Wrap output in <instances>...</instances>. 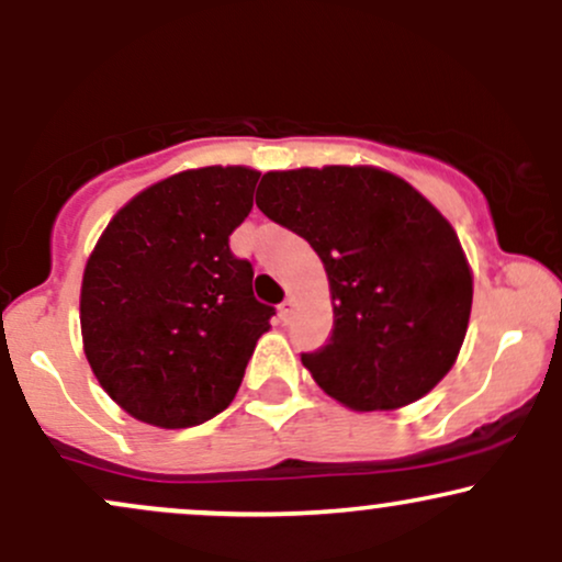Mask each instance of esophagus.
I'll return each mask as SVG.
<instances>
[{
  "label": "esophagus",
  "mask_w": 562,
  "mask_h": 562,
  "mask_svg": "<svg viewBox=\"0 0 562 562\" xmlns=\"http://www.w3.org/2000/svg\"><path fill=\"white\" fill-rule=\"evenodd\" d=\"M293 312H295V303H293V301L285 299V301L280 303V317H282V322L293 319Z\"/></svg>",
  "instance_id": "obj_1"
}]
</instances>
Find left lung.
I'll return each mask as SVG.
<instances>
[{"label":"left lung","instance_id":"left-lung-1","mask_svg":"<svg viewBox=\"0 0 562 562\" xmlns=\"http://www.w3.org/2000/svg\"><path fill=\"white\" fill-rule=\"evenodd\" d=\"M256 205L317 250L333 333L301 362L357 412L425 396L468 333L473 277L451 224L415 187L370 166L269 171Z\"/></svg>","mask_w":562,"mask_h":562}]
</instances>
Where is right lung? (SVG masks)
I'll return each instance as SVG.
<instances>
[{
  "label": "right lung",
  "mask_w": 562,
  "mask_h": 562,
  "mask_svg": "<svg viewBox=\"0 0 562 562\" xmlns=\"http://www.w3.org/2000/svg\"><path fill=\"white\" fill-rule=\"evenodd\" d=\"M259 177L243 166L173 173L126 203L89 256L83 351L142 423L192 428L227 409L269 330L274 306L256 301L254 263L229 250Z\"/></svg>",
  "instance_id": "obj_1"
}]
</instances>
